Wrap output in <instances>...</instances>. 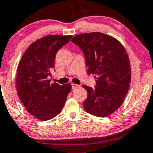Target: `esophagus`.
<instances>
[{
	"mask_svg": "<svg viewBox=\"0 0 153 153\" xmlns=\"http://www.w3.org/2000/svg\"><path fill=\"white\" fill-rule=\"evenodd\" d=\"M71 85H72L73 90H74V89L79 88V87H80V85H76V84H74V83H72V84H71Z\"/></svg>",
	"mask_w": 153,
	"mask_h": 153,
	"instance_id": "esophagus-1",
	"label": "esophagus"
}]
</instances>
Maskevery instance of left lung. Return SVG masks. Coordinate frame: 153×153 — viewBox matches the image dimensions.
<instances>
[{
    "mask_svg": "<svg viewBox=\"0 0 153 153\" xmlns=\"http://www.w3.org/2000/svg\"><path fill=\"white\" fill-rule=\"evenodd\" d=\"M71 42L84 53L88 75L97 79L94 88L82 86L88 92L83 107L96 117L109 116L122 104L130 87L131 65L126 51L117 39L101 32L78 34Z\"/></svg>",
    "mask_w": 153,
    "mask_h": 153,
    "instance_id": "left-lung-1",
    "label": "left lung"
}]
</instances>
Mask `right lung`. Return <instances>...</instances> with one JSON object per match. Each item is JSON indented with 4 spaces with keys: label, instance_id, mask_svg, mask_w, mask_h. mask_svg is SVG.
I'll return each instance as SVG.
<instances>
[{
    "label": "right lung",
    "instance_id": "obj_1",
    "mask_svg": "<svg viewBox=\"0 0 153 153\" xmlns=\"http://www.w3.org/2000/svg\"><path fill=\"white\" fill-rule=\"evenodd\" d=\"M72 35L45 36L27 49L17 71V92L29 113L41 121L59 114L64 107L71 85L51 83L58 51L70 41Z\"/></svg>",
    "mask_w": 153,
    "mask_h": 153
}]
</instances>
